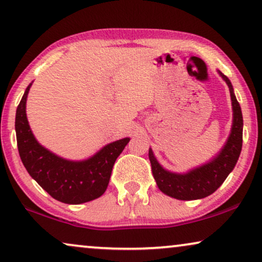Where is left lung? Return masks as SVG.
Here are the masks:
<instances>
[{
    "label": "left lung",
    "instance_id": "1",
    "mask_svg": "<svg viewBox=\"0 0 262 262\" xmlns=\"http://www.w3.org/2000/svg\"><path fill=\"white\" fill-rule=\"evenodd\" d=\"M218 74L228 84L232 106V125L230 135L221 151L202 166L193 168L186 173H174L161 166L149 149V160L152 175L160 191L179 200L202 199L212 194L223 184L228 175L234 169L242 149L243 118L241 106L234 94V88L229 78L218 70Z\"/></svg>",
    "mask_w": 262,
    "mask_h": 262
}]
</instances>
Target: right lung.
I'll return each instance as SVG.
<instances>
[{
    "label": "right lung",
    "instance_id": "right-lung-1",
    "mask_svg": "<svg viewBox=\"0 0 262 262\" xmlns=\"http://www.w3.org/2000/svg\"><path fill=\"white\" fill-rule=\"evenodd\" d=\"M31 85L25 91L15 116L17 149L28 174L58 202L77 205L101 196L108 186L114 162L130 138L110 143L83 161L56 155L35 139L28 124L26 101Z\"/></svg>",
    "mask_w": 262,
    "mask_h": 262
}]
</instances>
